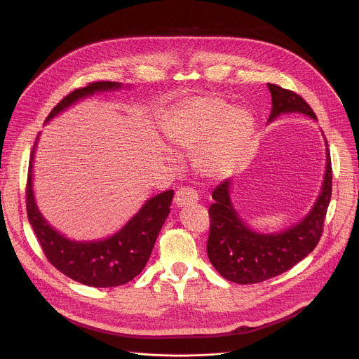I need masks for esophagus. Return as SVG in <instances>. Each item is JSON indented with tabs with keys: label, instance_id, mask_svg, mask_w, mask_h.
Instances as JSON below:
<instances>
[{
	"label": "esophagus",
	"instance_id": "1",
	"mask_svg": "<svg viewBox=\"0 0 359 359\" xmlns=\"http://www.w3.org/2000/svg\"><path fill=\"white\" fill-rule=\"evenodd\" d=\"M198 199V194L194 189H191V187H182V189H179L175 195V203L177 206H187L196 203Z\"/></svg>",
	"mask_w": 359,
	"mask_h": 359
}]
</instances>
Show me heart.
I'll return each instance as SVG.
<instances>
[{"instance_id": "1", "label": "heart", "mask_w": 359, "mask_h": 359, "mask_svg": "<svg viewBox=\"0 0 359 359\" xmlns=\"http://www.w3.org/2000/svg\"><path fill=\"white\" fill-rule=\"evenodd\" d=\"M165 141L194 151L196 173L208 180L229 177L240 165L255 130L253 113L218 97L180 102L161 123Z\"/></svg>"}]
</instances>
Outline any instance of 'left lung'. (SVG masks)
Listing matches in <instances>:
<instances>
[{
  "label": "left lung",
  "instance_id": "1",
  "mask_svg": "<svg viewBox=\"0 0 359 359\" xmlns=\"http://www.w3.org/2000/svg\"><path fill=\"white\" fill-rule=\"evenodd\" d=\"M272 109L268 122L284 113H301L317 121L309 103L297 93L268 84ZM323 134V130H322ZM325 137V135H323ZM326 144V170L322 189L310 212L299 222L276 233H259L250 229L234 208L231 179L219 183L210 206L211 230L206 252L217 272L241 285L257 284L287 272L309 256L323 233V222L332 198V163Z\"/></svg>",
  "mask_w": 359,
  "mask_h": 359
}]
</instances>
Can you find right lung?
I'll return each mask as SVG.
<instances>
[{
    "mask_svg": "<svg viewBox=\"0 0 359 359\" xmlns=\"http://www.w3.org/2000/svg\"><path fill=\"white\" fill-rule=\"evenodd\" d=\"M122 87V83L97 81L75 90L52 109L45 123L93 94L115 91ZM39 137L41 134L36 138L29 163L26 205L29 222L45 256L56 269L80 284L94 288H111L126 284L145 268L158 233L170 214L175 192L165 191L149 198L119 231L106 238L71 240L55 230L37 208L33 191V161Z\"/></svg>",
    "mask_w": 359,
    "mask_h": 359,
    "instance_id": "add662e5",
    "label": "right lung"
}]
</instances>
